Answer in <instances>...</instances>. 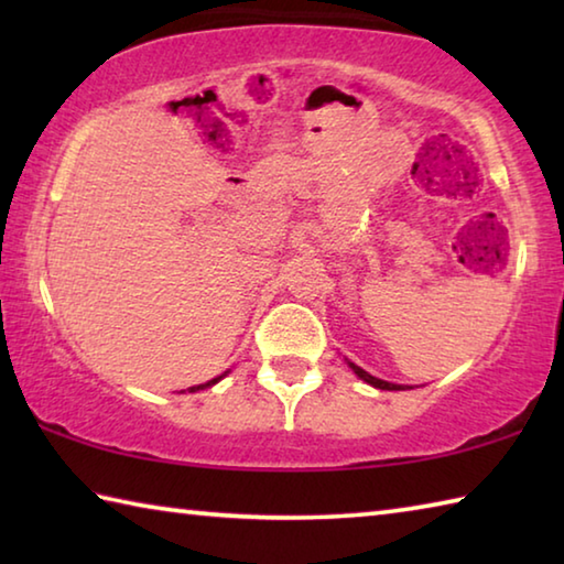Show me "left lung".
I'll list each match as a JSON object with an SVG mask.
<instances>
[{"label": "left lung", "instance_id": "8db88e82", "mask_svg": "<svg viewBox=\"0 0 564 564\" xmlns=\"http://www.w3.org/2000/svg\"><path fill=\"white\" fill-rule=\"evenodd\" d=\"M348 366L352 368V373H356L358 378H362V380H366V383H370V386H373V388H380V390H403V386L388 383V380H380V378H376V376H370V373H366V370H362L360 366H356V362H348Z\"/></svg>", "mask_w": 564, "mask_h": 564}]
</instances>
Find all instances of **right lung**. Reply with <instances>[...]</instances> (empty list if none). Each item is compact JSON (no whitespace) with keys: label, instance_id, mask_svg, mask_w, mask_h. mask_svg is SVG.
Returning a JSON list of instances; mask_svg holds the SVG:
<instances>
[{"label":"right lung","instance_id":"add662e5","mask_svg":"<svg viewBox=\"0 0 564 564\" xmlns=\"http://www.w3.org/2000/svg\"><path fill=\"white\" fill-rule=\"evenodd\" d=\"M224 376H218V378H214V380H208V383H204V386H196V388H188V393H196V390H204V388H208V386H214V383H218V380H221Z\"/></svg>","mask_w":564,"mask_h":564}]
</instances>
